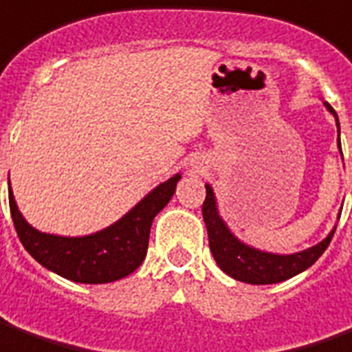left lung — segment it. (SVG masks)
I'll list each match as a JSON object with an SVG mask.
<instances>
[{"label": "left lung", "mask_w": 352, "mask_h": 352, "mask_svg": "<svg viewBox=\"0 0 352 352\" xmlns=\"http://www.w3.org/2000/svg\"><path fill=\"white\" fill-rule=\"evenodd\" d=\"M324 107L328 109L331 115L336 116L338 147L339 151H341L338 115H336V111L326 101H324ZM341 157H343V153H341ZM205 188H207V197H205V203H203V220H205V226H207L210 253H212L214 261L220 266V270L226 272L228 276H232L237 282L253 283V285L285 282V280H289L293 276L305 272L309 266L316 263L322 256V253L328 249L329 241H331V237L336 234V226H333V230L320 243L309 247L305 251H299V253L282 254L256 249V247L241 241L230 230L226 220L220 217L218 201L212 186L205 184Z\"/></svg>", "instance_id": "left-lung-1"}]
</instances>
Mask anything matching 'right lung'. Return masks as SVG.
<instances>
[{"mask_svg":"<svg viewBox=\"0 0 352 352\" xmlns=\"http://www.w3.org/2000/svg\"><path fill=\"white\" fill-rule=\"evenodd\" d=\"M182 174L153 188L111 226L88 236H57L36 230L16 207L9 182V207L19 239L43 268L70 282L109 283L126 278L144 263L155 217L172 199Z\"/></svg>","mask_w":352,"mask_h":352,"instance_id":"right-lung-1","label":"right lung"}]
</instances>
